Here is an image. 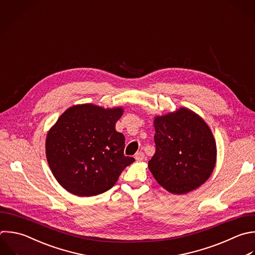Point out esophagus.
I'll use <instances>...</instances> for the list:
<instances>
[{"mask_svg": "<svg viewBox=\"0 0 255 255\" xmlns=\"http://www.w3.org/2000/svg\"><path fill=\"white\" fill-rule=\"evenodd\" d=\"M134 158H135V160H137V161H142V160L144 159V153H143L142 151H139V152H137V153L135 154Z\"/></svg>", "mask_w": 255, "mask_h": 255, "instance_id": "34e87169", "label": "esophagus"}]
</instances>
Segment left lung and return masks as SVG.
Segmentation results:
<instances>
[{"instance_id":"obj_1","label":"left lung","mask_w":255,"mask_h":255,"mask_svg":"<svg viewBox=\"0 0 255 255\" xmlns=\"http://www.w3.org/2000/svg\"><path fill=\"white\" fill-rule=\"evenodd\" d=\"M155 153L148 168L155 180L174 194L187 193L203 184L216 162V143L206 123L180 108L155 117Z\"/></svg>"}]
</instances>
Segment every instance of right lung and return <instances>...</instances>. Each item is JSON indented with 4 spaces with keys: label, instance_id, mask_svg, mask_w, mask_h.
Wrapping results in <instances>:
<instances>
[{
    "label": "right lung",
    "instance_id": "obj_1",
    "mask_svg": "<svg viewBox=\"0 0 255 255\" xmlns=\"http://www.w3.org/2000/svg\"><path fill=\"white\" fill-rule=\"evenodd\" d=\"M123 113V108L77 105L69 108L49 130L48 163L66 190L78 196L103 193L134 161L124 154L125 136L116 130Z\"/></svg>",
    "mask_w": 255,
    "mask_h": 255
}]
</instances>
